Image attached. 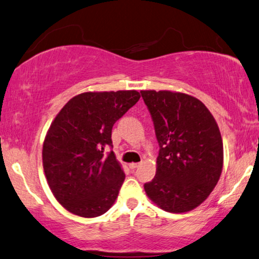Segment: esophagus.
Instances as JSON below:
<instances>
[{
    "instance_id": "obj_1",
    "label": "esophagus",
    "mask_w": 259,
    "mask_h": 259,
    "mask_svg": "<svg viewBox=\"0 0 259 259\" xmlns=\"http://www.w3.org/2000/svg\"><path fill=\"white\" fill-rule=\"evenodd\" d=\"M139 165H140V163H131V164H130V169L134 170V169H137Z\"/></svg>"
}]
</instances>
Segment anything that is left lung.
<instances>
[{"label":"left lung","mask_w":259,"mask_h":259,"mask_svg":"<svg viewBox=\"0 0 259 259\" xmlns=\"http://www.w3.org/2000/svg\"><path fill=\"white\" fill-rule=\"evenodd\" d=\"M158 142L156 175L145 191L162 209L184 213L209 196L220 178L224 145L215 119L199 99L142 90Z\"/></svg>","instance_id":"8db88e82"}]
</instances>
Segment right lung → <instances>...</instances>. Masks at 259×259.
<instances>
[{
	"instance_id": "right-lung-1",
	"label": "right lung",
	"mask_w": 259,
	"mask_h": 259,
	"mask_svg": "<svg viewBox=\"0 0 259 259\" xmlns=\"http://www.w3.org/2000/svg\"><path fill=\"white\" fill-rule=\"evenodd\" d=\"M139 99L135 90L84 93L55 117L44 141L42 165L52 192L67 210L95 218L116 201L125 174L112 152V127Z\"/></svg>"
}]
</instances>
